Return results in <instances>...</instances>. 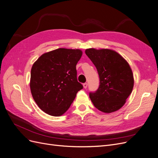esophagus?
<instances>
[{
  "mask_svg": "<svg viewBox=\"0 0 158 158\" xmlns=\"http://www.w3.org/2000/svg\"><path fill=\"white\" fill-rule=\"evenodd\" d=\"M87 86H88V84L86 83H83V87H84L85 89H86V88H87Z\"/></svg>",
  "mask_w": 158,
  "mask_h": 158,
  "instance_id": "34e87169",
  "label": "esophagus"
}]
</instances>
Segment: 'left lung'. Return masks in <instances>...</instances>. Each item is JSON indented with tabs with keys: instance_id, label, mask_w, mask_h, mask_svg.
I'll return each mask as SVG.
<instances>
[{
	"instance_id": "left-lung-1",
	"label": "left lung",
	"mask_w": 158,
	"mask_h": 158,
	"mask_svg": "<svg viewBox=\"0 0 158 158\" xmlns=\"http://www.w3.org/2000/svg\"><path fill=\"white\" fill-rule=\"evenodd\" d=\"M85 53L95 65L100 79L97 90L89 93L91 101L102 112L118 110L133 88V75L129 64L120 54L110 49L89 48Z\"/></svg>"
}]
</instances>
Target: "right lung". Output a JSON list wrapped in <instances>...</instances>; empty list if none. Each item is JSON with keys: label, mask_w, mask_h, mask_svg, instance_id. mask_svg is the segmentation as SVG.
Wrapping results in <instances>:
<instances>
[{"label": "right lung", "mask_w": 158, "mask_h": 158, "mask_svg": "<svg viewBox=\"0 0 158 158\" xmlns=\"http://www.w3.org/2000/svg\"><path fill=\"white\" fill-rule=\"evenodd\" d=\"M82 56L79 49L58 48L44 53L31 71L33 98L44 112L63 115L83 86L77 79L76 65Z\"/></svg>", "instance_id": "1"}]
</instances>
